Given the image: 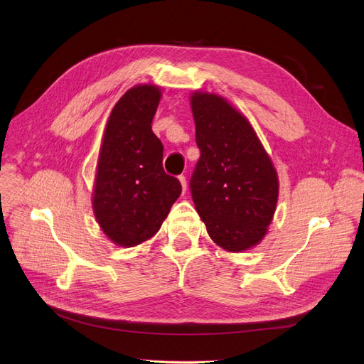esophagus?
Wrapping results in <instances>:
<instances>
[{
  "label": "esophagus",
  "mask_w": 364,
  "mask_h": 364,
  "mask_svg": "<svg viewBox=\"0 0 364 364\" xmlns=\"http://www.w3.org/2000/svg\"><path fill=\"white\" fill-rule=\"evenodd\" d=\"M178 180H180V183H181V187H183V193H184V192H186V189H187V181H186V177H184V175H180Z\"/></svg>",
  "instance_id": "34e87169"
}]
</instances>
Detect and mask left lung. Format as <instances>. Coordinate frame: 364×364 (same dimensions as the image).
<instances>
[{
    "mask_svg": "<svg viewBox=\"0 0 364 364\" xmlns=\"http://www.w3.org/2000/svg\"><path fill=\"white\" fill-rule=\"evenodd\" d=\"M200 150L192 199L210 238L226 252L259 245L279 199V177L249 118L216 92L191 94Z\"/></svg>",
    "mask_w": 364,
    "mask_h": 364,
    "instance_id": "8db88e82",
    "label": "left lung"
}]
</instances>
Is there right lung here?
I'll return each mask as SVG.
<instances>
[{"instance_id": "1", "label": "right lung", "mask_w": 364, "mask_h": 364, "mask_svg": "<svg viewBox=\"0 0 364 364\" xmlns=\"http://www.w3.org/2000/svg\"><path fill=\"white\" fill-rule=\"evenodd\" d=\"M161 99L156 84L127 90L106 121L91 204L100 230L119 247L154 237L181 193L161 166L164 145L151 130Z\"/></svg>"}]
</instances>
